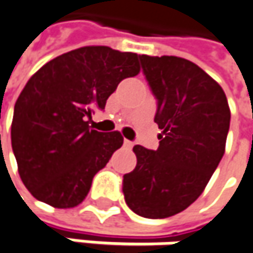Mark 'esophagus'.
Instances as JSON below:
<instances>
[{"label":"esophagus","instance_id":"34e87169","mask_svg":"<svg viewBox=\"0 0 253 253\" xmlns=\"http://www.w3.org/2000/svg\"><path fill=\"white\" fill-rule=\"evenodd\" d=\"M125 147H126V149H131V147H133V141L125 139Z\"/></svg>","mask_w":253,"mask_h":253}]
</instances>
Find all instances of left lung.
<instances>
[{
    "label": "left lung",
    "mask_w": 253,
    "mask_h": 253,
    "mask_svg": "<svg viewBox=\"0 0 253 253\" xmlns=\"http://www.w3.org/2000/svg\"><path fill=\"white\" fill-rule=\"evenodd\" d=\"M144 76L157 98V150L140 144L134 170L123 177L127 206L163 219L185 211L211 180L225 153L230 110L225 91L195 63L141 55Z\"/></svg>",
    "instance_id": "obj_1"
}]
</instances>
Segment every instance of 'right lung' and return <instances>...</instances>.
<instances>
[{
    "instance_id": "1",
    "label": "right lung",
    "mask_w": 253,
    "mask_h": 253,
    "mask_svg": "<svg viewBox=\"0 0 253 253\" xmlns=\"http://www.w3.org/2000/svg\"><path fill=\"white\" fill-rule=\"evenodd\" d=\"M140 73L136 52L87 45L55 57L27 82L14 107L11 144L30 193L58 209L80 205L97 171L122 147L120 131L88 126L119 83Z\"/></svg>"
}]
</instances>
